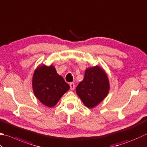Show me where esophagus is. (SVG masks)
Listing matches in <instances>:
<instances>
[{
    "mask_svg": "<svg viewBox=\"0 0 147 147\" xmlns=\"http://www.w3.org/2000/svg\"><path fill=\"white\" fill-rule=\"evenodd\" d=\"M70 89L71 90H73L74 89V87H75V85H74V83H70Z\"/></svg>",
    "mask_w": 147,
    "mask_h": 147,
    "instance_id": "1",
    "label": "esophagus"
}]
</instances>
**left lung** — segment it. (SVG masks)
<instances>
[{
  "mask_svg": "<svg viewBox=\"0 0 147 147\" xmlns=\"http://www.w3.org/2000/svg\"><path fill=\"white\" fill-rule=\"evenodd\" d=\"M110 82L107 74L98 65L87 68L83 81L76 87L78 96L87 107L93 108L108 94Z\"/></svg>",
  "mask_w": 147,
  "mask_h": 147,
  "instance_id": "8db88e82",
  "label": "left lung"
}]
</instances>
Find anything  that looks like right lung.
I'll return each instance as SVG.
<instances>
[{
	"instance_id": "1",
	"label": "right lung",
	"mask_w": 147,
	"mask_h": 147,
	"mask_svg": "<svg viewBox=\"0 0 147 147\" xmlns=\"http://www.w3.org/2000/svg\"><path fill=\"white\" fill-rule=\"evenodd\" d=\"M32 85L36 98L49 108L55 106L70 88L53 65L45 64L40 65L34 71Z\"/></svg>"
}]
</instances>
